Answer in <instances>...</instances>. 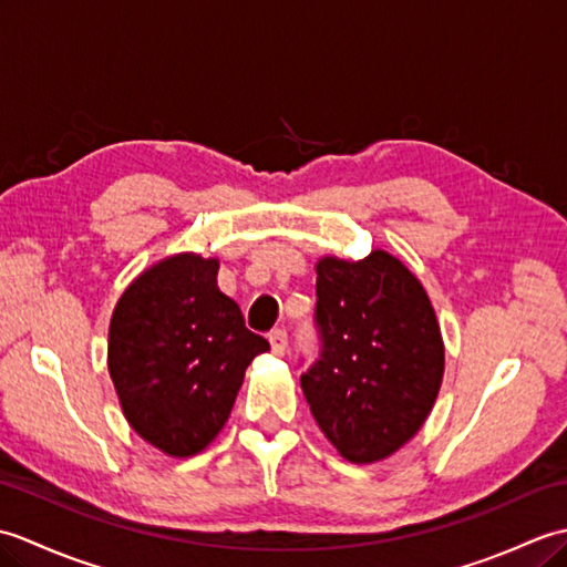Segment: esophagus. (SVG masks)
Returning <instances> with one entry per match:
<instances>
[{
	"mask_svg": "<svg viewBox=\"0 0 567 567\" xmlns=\"http://www.w3.org/2000/svg\"><path fill=\"white\" fill-rule=\"evenodd\" d=\"M268 341H270V348H272L275 355H285V351H287V331L285 329L270 331Z\"/></svg>",
	"mask_w": 567,
	"mask_h": 567,
	"instance_id": "1",
	"label": "esophagus"
}]
</instances>
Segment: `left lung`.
Listing matches in <instances>:
<instances>
[{
  "mask_svg": "<svg viewBox=\"0 0 567 567\" xmlns=\"http://www.w3.org/2000/svg\"><path fill=\"white\" fill-rule=\"evenodd\" d=\"M319 355L302 390L351 463L394 453L424 424L443 378V341L416 277L384 250L317 265Z\"/></svg>",
  "mask_w": 567,
  "mask_h": 567,
  "instance_id": "1",
  "label": "left lung"
}]
</instances>
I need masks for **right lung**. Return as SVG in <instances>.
Segmentation results:
<instances>
[{"label":"right lung","instance_id":"obj_1","mask_svg":"<svg viewBox=\"0 0 567 567\" xmlns=\"http://www.w3.org/2000/svg\"><path fill=\"white\" fill-rule=\"evenodd\" d=\"M219 262L175 256L131 282L110 323V372L128 424L187 457L226 424L250 360L270 351L216 287Z\"/></svg>","mask_w":567,"mask_h":567}]
</instances>
